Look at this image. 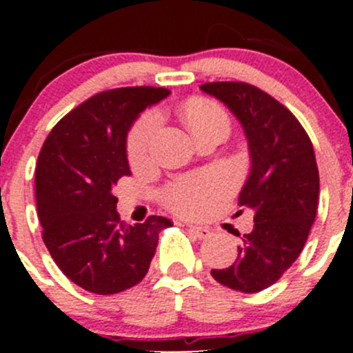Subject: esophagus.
Masks as SVG:
<instances>
[{"label":"esophagus","mask_w":353,"mask_h":353,"mask_svg":"<svg viewBox=\"0 0 353 353\" xmlns=\"http://www.w3.org/2000/svg\"><path fill=\"white\" fill-rule=\"evenodd\" d=\"M188 229H190V232L193 234L194 237H198V239H206V237H210V234H212V230L206 229V227L188 225Z\"/></svg>","instance_id":"34e87169"}]
</instances>
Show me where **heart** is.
Wrapping results in <instances>:
<instances>
[{
  "label": "heart",
  "mask_w": 353,
  "mask_h": 353,
  "mask_svg": "<svg viewBox=\"0 0 353 353\" xmlns=\"http://www.w3.org/2000/svg\"><path fill=\"white\" fill-rule=\"evenodd\" d=\"M183 116L193 134L216 121L227 123L223 110L215 102L206 101V99H193L188 102L184 105ZM159 121L160 116L157 110H148L137 121L128 137V155H130L131 162H141L147 157ZM222 190L223 184L220 177L213 176V174H196V176L184 177L172 184L163 193V201L174 212L183 213V215H196L205 208L210 199L222 193Z\"/></svg>",
  "instance_id": "1"
}]
</instances>
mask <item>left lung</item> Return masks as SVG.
I'll return each instance as SVG.
<instances>
[{
  "label": "left lung",
  "mask_w": 353,
  "mask_h": 353,
  "mask_svg": "<svg viewBox=\"0 0 353 353\" xmlns=\"http://www.w3.org/2000/svg\"><path fill=\"white\" fill-rule=\"evenodd\" d=\"M199 88L236 116L251 159L239 205L254 212V227L237 245L236 263L212 270V276L232 290L256 294L290 268L307 241L319 198L314 148L294 114L266 92L243 81Z\"/></svg>",
  "instance_id": "obj_1"
}]
</instances>
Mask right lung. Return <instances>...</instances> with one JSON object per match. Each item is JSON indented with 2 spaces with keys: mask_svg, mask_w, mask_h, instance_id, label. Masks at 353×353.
I'll return each instance as SVG.
<instances>
[{
  "mask_svg": "<svg viewBox=\"0 0 353 353\" xmlns=\"http://www.w3.org/2000/svg\"><path fill=\"white\" fill-rule=\"evenodd\" d=\"M169 95L162 87L101 92L68 112L42 145L35 167L42 239L59 270L92 294H117L141 282L159 232L172 225L157 215L128 225L112 194L117 181L131 174L128 131Z\"/></svg>",
  "mask_w": 353,
  "mask_h": 353,
  "instance_id": "obj_1",
  "label": "right lung"
}]
</instances>
